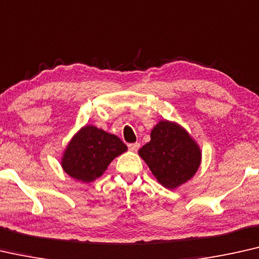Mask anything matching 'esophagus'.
Listing matches in <instances>:
<instances>
[{
	"label": "esophagus",
	"mask_w": 259,
	"mask_h": 259,
	"mask_svg": "<svg viewBox=\"0 0 259 259\" xmlns=\"http://www.w3.org/2000/svg\"><path fill=\"white\" fill-rule=\"evenodd\" d=\"M129 150H131V151H137L138 149H140L141 144L140 143H133V144H129Z\"/></svg>",
	"instance_id": "34e87169"
}]
</instances>
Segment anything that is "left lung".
<instances>
[{"instance_id": "obj_1", "label": "left lung", "mask_w": 259, "mask_h": 259, "mask_svg": "<svg viewBox=\"0 0 259 259\" xmlns=\"http://www.w3.org/2000/svg\"><path fill=\"white\" fill-rule=\"evenodd\" d=\"M151 141L138 154L156 179L168 190L190 180L201 163V150L178 123L164 119L151 130Z\"/></svg>"}]
</instances>
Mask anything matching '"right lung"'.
<instances>
[{
  "label": "right lung",
  "instance_id": "1",
  "mask_svg": "<svg viewBox=\"0 0 259 259\" xmlns=\"http://www.w3.org/2000/svg\"><path fill=\"white\" fill-rule=\"evenodd\" d=\"M126 150V145L115 135L94 125H84L69 141L61 157V166L73 179L91 183Z\"/></svg>",
  "mask_w": 259,
  "mask_h": 259
}]
</instances>
